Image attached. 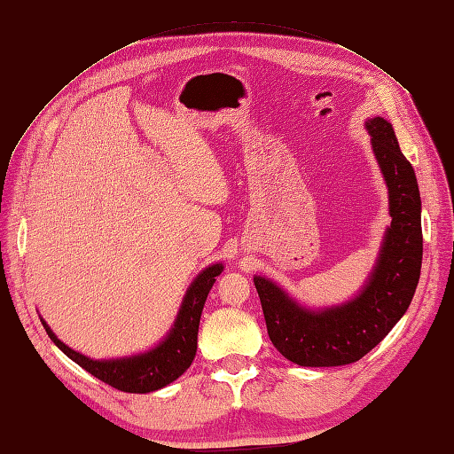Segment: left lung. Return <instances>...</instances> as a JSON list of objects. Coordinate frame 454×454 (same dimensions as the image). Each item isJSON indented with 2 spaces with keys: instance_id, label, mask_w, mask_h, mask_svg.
<instances>
[{
  "instance_id": "obj_1",
  "label": "left lung",
  "mask_w": 454,
  "mask_h": 454,
  "mask_svg": "<svg viewBox=\"0 0 454 454\" xmlns=\"http://www.w3.org/2000/svg\"><path fill=\"white\" fill-rule=\"evenodd\" d=\"M371 149L388 189L392 223L384 231L375 265L360 292L345 303L310 309L265 277H254L267 332L284 358L303 367L358 362L400 322L413 301L422 265L420 193L392 122L365 121Z\"/></svg>"
}]
</instances>
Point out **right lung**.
<instances>
[{
	"mask_svg": "<svg viewBox=\"0 0 454 454\" xmlns=\"http://www.w3.org/2000/svg\"><path fill=\"white\" fill-rule=\"evenodd\" d=\"M223 272V263H212L202 269L195 280L191 282L184 301L177 310L170 332L160 339L155 347L145 352L122 356V358L94 360L89 356L70 348L54 335L49 324L41 318L47 335L67 358L89 371L90 375L100 379L121 392L147 394L168 387L177 377H182L189 365L193 364L197 354V335L200 314L214 282Z\"/></svg>",
	"mask_w": 454,
	"mask_h": 454,
	"instance_id": "obj_1",
	"label": "right lung"
}]
</instances>
